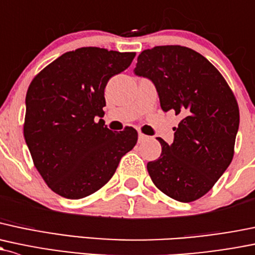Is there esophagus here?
<instances>
[{"label": "esophagus", "instance_id": "1", "mask_svg": "<svg viewBox=\"0 0 255 255\" xmlns=\"http://www.w3.org/2000/svg\"><path fill=\"white\" fill-rule=\"evenodd\" d=\"M148 139H149L148 135L143 134V133H140V132L138 133V141H139V143H144V141H146Z\"/></svg>", "mask_w": 255, "mask_h": 255}]
</instances>
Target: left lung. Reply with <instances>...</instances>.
<instances>
[{
	"instance_id": "1",
	"label": "left lung",
	"mask_w": 255,
	"mask_h": 255,
	"mask_svg": "<svg viewBox=\"0 0 255 255\" xmlns=\"http://www.w3.org/2000/svg\"><path fill=\"white\" fill-rule=\"evenodd\" d=\"M134 74L154 83L163 112L181 117L173 143L161 138V155L146 165L155 186L189 203L206 194L234 157L240 111L220 72L200 53L178 45L138 56Z\"/></svg>"
}]
</instances>
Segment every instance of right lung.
Wrapping results in <instances>:
<instances>
[{
  "mask_svg": "<svg viewBox=\"0 0 255 255\" xmlns=\"http://www.w3.org/2000/svg\"><path fill=\"white\" fill-rule=\"evenodd\" d=\"M134 57V52L82 47L60 56L29 85L24 138L36 170L61 197L80 199L99 191L134 148V128L112 132L101 120L107 82Z\"/></svg>",
  "mask_w": 255,
  "mask_h": 255,
  "instance_id": "add662e5",
  "label": "right lung"
}]
</instances>
